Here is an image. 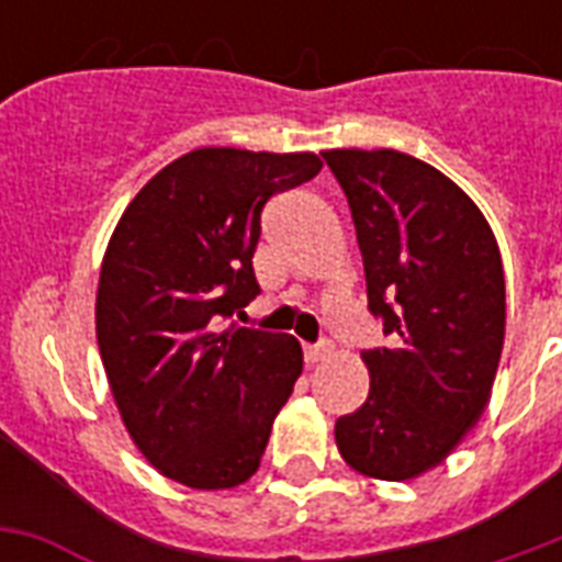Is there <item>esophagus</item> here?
<instances>
[{"mask_svg": "<svg viewBox=\"0 0 562 562\" xmlns=\"http://www.w3.org/2000/svg\"><path fill=\"white\" fill-rule=\"evenodd\" d=\"M303 356H306V364H317V361H324L333 356V344L329 341H321V344H308L306 350H303Z\"/></svg>", "mask_w": 562, "mask_h": 562, "instance_id": "esophagus-1", "label": "esophagus"}]
</instances>
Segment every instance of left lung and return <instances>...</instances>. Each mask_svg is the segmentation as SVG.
I'll list each match as a JSON object with an SVG mask.
<instances>
[{"label":"left lung","instance_id":"obj_1","mask_svg":"<svg viewBox=\"0 0 562 562\" xmlns=\"http://www.w3.org/2000/svg\"><path fill=\"white\" fill-rule=\"evenodd\" d=\"M350 201L368 308L391 347L364 350L370 393L335 423L352 470L411 481L458 449L484 414L505 344V271L487 218L411 154L324 151Z\"/></svg>","mask_w":562,"mask_h":562}]
</instances>
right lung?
I'll return each mask as SVG.
<instances>
[{
  "instance_id": "right-lung-1",
  "label": "right lung",
  "mask_w": 562,
  "mask_h": 562,
  "mask_svg": "<svg viewBox=\"0 0 562 562\" xmlns=\"http://www.w3.org/2000/svg\"><path fill=\"white\" fill-rule=\"evenodd\" d=\"M324 169L315 154L198 148L122 212L101 262L95 338L127 435L192 490L245 484L303 373L291 335L221 321L259 294L262 206Z\"/></svg>"
}]
</instances>
